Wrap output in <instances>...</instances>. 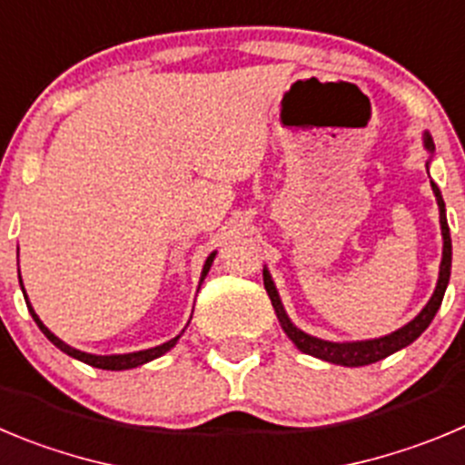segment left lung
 <instances>
[{
    "mask_svg": "<svg viewBox=\"0 0 465 465\" xmlns=\"http://www.w3.org/2000/svg\"><path fill=\"white\" fill-rule=\"evenodd\" d=\"M424 144H427V147L433 152V140L429 134L424 135ZM431 189H433V193H436L438 207H440V228H442V242H445V244H442L440 276H438V285H436V291H433V297L429 300V304L421 309V313L415 318V321H411L406 327H401V330L391 331V334L382 336V339L355 341V343H331V341L316 339V336L306 334V331H302L300 327H295L291 321H288V316H285V311H283V304H281L279 295H276L274 283H272L270 272L267 270L262 272V279H265V291H267V295H270L276 316H279L281 327H283V331L288 334V339H291L302 352L318 357V360L331 361V364L366 366V364H373V361L385 360L387 355L401 351V348L411 346L412 341H415L421 331L431 325L433 316H436V311L440 309V304H442V295H445V288H447V283H450V270H452V237H450V225H447L445 203H442L440 189H438L433 182H431Z\"/></svg>",
    "mask_w": 465,
    "mask_h": 465,
    "instance_id": "left-lung-1",
    "label": "left lung"
}]
</instances>
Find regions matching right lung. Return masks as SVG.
<instances>
[{
    "mask_svg": "<svg viewBox=\"0 0 465 465\" xmlns=\"http://www.w3.org/2000/svg\"><path fill=\"white\" fill-rule=\"evenodd\" d=\"M212 261H214V253H212L210 258H207V262H204L203 276L207 274V272H210ZM20 283H23V281H20ZM27 306H29V302H27ZM29 313H32V318H34V321H36V325L41 327V331H44V334L48 336L50 341H53V343L59 348V351L66 352V355H71V357H75V360L84 361V364H89V366H96V369H105V371H124V369H134V366L144 364V361L156 360V357H161V355H163V352H168L170 348H173L174 343H177V339H180V336H174V339L165 341V343H161V346L149 348V351L129 352V355H89V352L75 351V348L66 346V343H64L62 339H57V336H54L53 331H50L48 327L44 325V322L38 321V316H36V313H34L32 306H29Z\"/></svg>",
    "mask_w": 465,
    "mask_h": 465,
    "instance_id": "add662e5",
    "label": "right lung"
}]
</instances>
